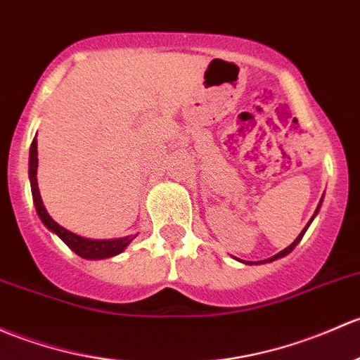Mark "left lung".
<instances>
[{
	"label": "left lung",
	"instance_id": "8db88e82",
	"mask_svg": "<svg viewBox=\"0 0 360 360\" xmlns=\"http://www.w3.org/2000/svg\"><path fill=\"white\" fill-rule=\"evenodd\" d=\"M321 203H323V198H321L319 205H317V209H316V212H314V215H312V219H310V221H309V224H307V226H305V228H304V229H302V233H300V234H298V236H297V240H295V241H293V243H291V245H290V247H286L285 250H281V252H279V253H276V255H272V257H269V259H266V260H260V262H248V260H240V259H236V260H240V262H243V264H248V266H252V264H266V262H274V260H278V259H281V257H286V255H288V253L291 252V250H293L295 247H297V245H298V243H300V240H302V238H304L305 231H307V229H309L310 222H312V221H314V217H316V215H317V212H319V209H321Z\"/></svg>",
	"mask_w": 360,
	"mask_h": 360
}]
</instances>
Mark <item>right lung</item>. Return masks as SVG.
<instances>
[{
	"label": "right lung",
	"instance_id": "1",
	"mask_svg": "<svg viewBox=\"0 0 360 360\" xmlns=\"http://www.w3.org/2000/svg\"><path fill=\"white\" fill-rule=\"evenodd\" d=\"M29 181H30V191H32V200L34 207H36L37 215H39L41 222L46 226L51 233H55L63 243L69 247L72 252L77 253L79 257L88 260H100V259H108V257H115L119 253H122L127 248V245L134 240L138 234L134 236H124V238H115V240H91V238L79 236V234L72 233V231L65 229L63 226H60L58 222L53 221L51 215L48 214V210L44 209V203L41 200L39 195V186H37V139H32V145H30L29 151Z\"/></svg>",
	"mask_w": 360,
	"mask_h": 360
}]
</instances>
